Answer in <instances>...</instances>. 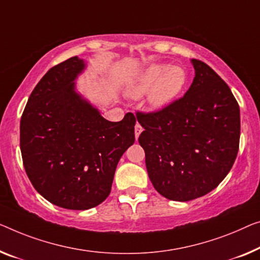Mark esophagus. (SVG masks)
Listing matches in <instances>:
<instances>
[{
	"label": "esophagus",
	"instance_id": "obj_1",
	"mask_svg": "<svg viewBox=\"0 0 260 260\" xmlns=\"http://www.w3.org/2000/svg\"><path fill=\"white\" fill-rule=\"evenodd\" d=\"M141 132H142V127L140 126V123H137V125H135V138H139V135L141 134Z\"/></svg>",
	"mask_w": 260,
	"mask_h": 260
}]
</instances>
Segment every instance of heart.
<instances>
[{"label": "heart", "mask_w": 260, "mask_h": 260, "mask_svg": "<svg viewBox=\"0 0 260 260\" xmlns=\"http://www.w3.org/2000/svg\"><path fill=\"white\" fill-rule=\"evenodd\" d=\"M187 81L188 75L183 68H169L166 63H153L132 79L126 88V94L137 99L149 91L147 96L148 106L158 111L179 98Z\"/></svg>", "instance_id": "obj_1"}]
</instances>
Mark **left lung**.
I'll use <instances>...</instances> for the list:
<instances>
[{
    "label": "left lung",
    "instance_id": "1",
    "mask_svg": "<svg viewBox=\"0 0 260 260\" xmlns=\"http://www.w3.org/2000/svg\"><path fill=\"white\" fill-rule=\"evenodd\" d=\"M195 78L181 99L156 113H138L145 128L139 143L154 188L166 199L187 202L224 180L234 166L241 137L238 103L203 61L191 59Z\"/></svg>",
    "mask_w": 260,
    "mask_h": 260
}]
</instances>
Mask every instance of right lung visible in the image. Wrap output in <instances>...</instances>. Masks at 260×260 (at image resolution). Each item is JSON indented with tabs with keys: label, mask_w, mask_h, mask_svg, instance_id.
Segmentation results:
<instances>
[{
	"label": "right lung",
	"mask_w": 260,
	"mask_h": 260,
	"mask_svg": "<svg viewBox=\"0 0 260 260\" xmlns=\"http://www.w3.org/2000/svg\"><path fill=\"white\" fill-rule=\"evenodd\" d=\"M86 67L76 56L50 69L30 94L19 126L34 188L70 210H87L107 199L120 157L135 140L133 114L108 121L77 90Z\"/></svg>",
	"instance_id": "1"
}]
</instances>
